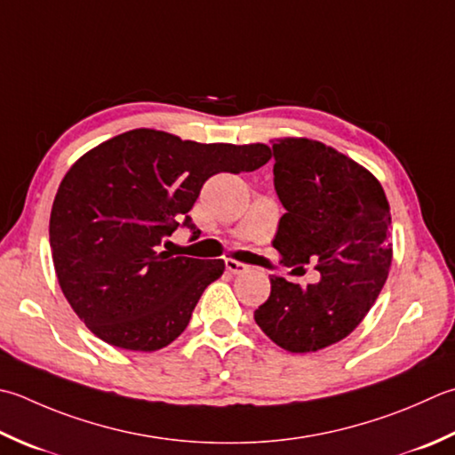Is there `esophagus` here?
<instances>
[{
	"mask_svg": "<svg viewBox=\"0 0 455 455\" xmlns=\"http://www.w3.org/2000/svg\"><path fill=\"white\" fill-rule=\"evenodd\" d=\"M225 266H227V270H228L230 274H243V272H246V270H248V266H246V264H243V262H236V260H230V258H227V260H225Z\"/></svg>",
	"mask_w": 455,
	"mask_h": 455,
	"instance_id": "34e87169",
	"label": "esophagus"
}]
</instances>
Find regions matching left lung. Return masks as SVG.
I'll list each match as a JSON object with an SVG mask.
<instances>
[{
  "label": "left lung",
  "mask_w": 455,
  "mask_h": 455,
  "mask_svg": "<svg viewBox=\"0 0 455 455\" xmlns=\"http://www.w3.org/2000/svg\"><path fill=\"white\" fill-rule=\"evenodd\" d=\"M274 187L283 212L272 246L286 266L317 262V283L272 275L258 327L290 353L345 339L385 286L393 244L390 207L371 172L322 141L282 138L272 146Z\"/></svg>",
  "instance_id": "1"
}]
</instances>
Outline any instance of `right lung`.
<instances>
[{
  "label": "right lung",
  "mask_w": 455,
  "mask_h": 455,
  "mask_svg": "<svg viewBox=\"0 0 455 455\" xmlns=\"http://www.w3.org/2000/svg\"><path fill=\"white\" fill-rule=\"evenodd\" d=\"M264 144H199L167 132L130 130L78 159L52 201L49 240L59 286L102 341L157 351L180 337L222 260L159 252L183 225L203 183L220 172H254Z\"/></svg>",
  "instance_id": "add662e5"
}]
</instances>
